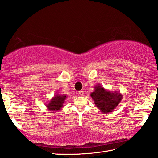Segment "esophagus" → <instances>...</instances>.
I'll return each mask as SVG.
<instances>
[{"instance_id": "esophagus-1", "label": "esophagus", "mask_w": 158, "mask_h": 158, "mask_svg": "<svg viewBox=\"0 0 158 158\" xmlns=\"http://www.w3.org/2000/svg\"><path fill=\"white\" fill-rule=\"evenodd\" d=\"M79 95L80 96H83V91H80V92H79Z\"/></svg>"}]
</instances>
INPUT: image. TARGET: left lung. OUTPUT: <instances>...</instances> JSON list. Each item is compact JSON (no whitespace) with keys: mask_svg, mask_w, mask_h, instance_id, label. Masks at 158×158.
I'll list each match as a JSON object with an SVG mask.
<instances>
[{"mask_svg":"<svg viewBox=\"0 0 158 158\" xmlns=\"http://www.w3.org/2000/svg\"><path fill=\"white\" fill-rule=\"evenodd\" d=\"M90 96L98 109L106 114L113 111L123 98V96L119 92H113L105 89L100 83L95 85L94 91Z\"/></svg>","mask_w":158,"mask_h":158,"instance_id":"1","label":"left lung"}]
</instances>
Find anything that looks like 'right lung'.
I'll return each mask as SVG.
<instances>
[{
    "label": "right lung",
    "mask_w": 158,
    "mask_h": 158,
    "mask_svg": "<svg viewBox=\"0 0 158 158\" xmlns=\"http://www.w3.org/2000/svg\"><path fill=\"white\" fill-rule=\"evenodd\" d=\"M67 98V96L64 94H56L50 100L49 103L46 105L47 109L52 113H55L58 110H60L63 107L64 103Z\"/></svg>",
    "instance_id": "right-lung-1"
}]
</instances>
